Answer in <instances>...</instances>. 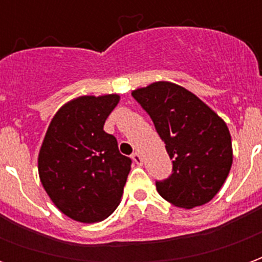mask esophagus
Masks as SVG:
<instances>
[{"instance_id": "34e87169", "label": "esophagus", "mask_w": 262, "mask_h": 262, "mask_svg": "<svg viewBox=\"0 0 262 262\" xmlns=\"http://www.w3.org/2000/svg\"><path fill=\"white\" fill-rule=\"evenodd\" d=\"M132 160H133V161H135V163H136L137 165H142L143 164L142 156H140V154H139V153H133V154H132Z\"/></svg>"}]
</instances>
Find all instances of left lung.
Instances as JSON below:
<instances>
[{"mask_svg":"<svg viewBox=\"0 0 262 262\" xmlns=\"http://www.w3.org/2000/svg\"><path fill=\"white\" fill-rule=\"evenodd\" d=\"M150 115L172 159V174L157 192L174 206L192 209L212 201L233 164L226 122L184 86L157 81L132 92Z\"/></svg>","mask_w":262,"mask_h":262,"instance_id":"1","label":"left lung"}]
</instances>
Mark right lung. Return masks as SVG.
<instances>
[{"mask_svg": "<svg viewBox=\"0 0 262 262\" xmlns=\"http://www.w3.org/2000/svg\"><path fill=\"white\" fill-rule=\"evenodd\" d=\"M118 94L74 98L56 112L37 157L39 178L61 213L81 223L106 219L118 208L132 160L103 130Z\"/></svg>", "mask_w": 262, "mask_h": 262, "instance_id": "right-lung-1", "label": "right lung"}]
</instances>
